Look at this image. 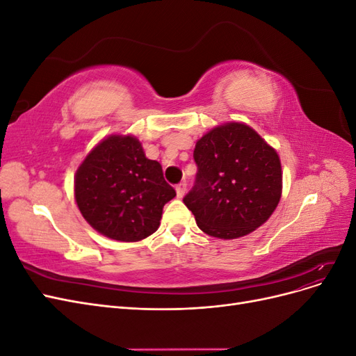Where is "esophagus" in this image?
Masks as SVG:
<instances>
[{
  "instance_id": "obj_1",
  "label": "esophagus",
  "mask_w": 356,
  "mask_h": 356,
  "mask_svg": "<svg viewBox=\"0 0 356 356\" xmlns=\"http://www.w3.org/2000/svg\"><path fill=\"white\" fill-rule=\"evenodd\" d=\"M186 191H187V184H186V181H182L181 184H178V186H177V197H178V199H182V197H184Z\"/></svg>"
}]
</instances>
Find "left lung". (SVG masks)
I'll list each match as a JSON object with an SVG mask.
<instances>
[{"label":"left lung","mask_w":356,"mask_h":356,"mask_svg":"<svg viewBox=\"0 0 356 356\" xmlns=\"http://www.w3.org/2000/svg\"><path fill=\"white\" fill-rule=\"evenodd\" d=\"M195 186L184 197L199 229L238 239L263 225L282 195L281 160L252 127L225 123L196 143Z\"/></svg>","instance_id":"left-lung-1"}]
</instances>
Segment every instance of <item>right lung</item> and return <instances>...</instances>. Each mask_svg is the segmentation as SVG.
<instances>
[{
  "label": "right lung",
  "mask_w": 356,
  "mask_h": 356,
  "mask_svg": "<svg viewBox=\"0 0 356 356\" xmlns=\"http://www.w3.org/2000/svg\"><path fill=\"white\" fill-rule=\"evenodd\" d=\"M74 196L96 232L114 241L138 242L159 229L163 207L177 193L135 136L110 135L75 172Z\"/></svg>",
  "instance_id": "obj_1"
}]
</instances>
